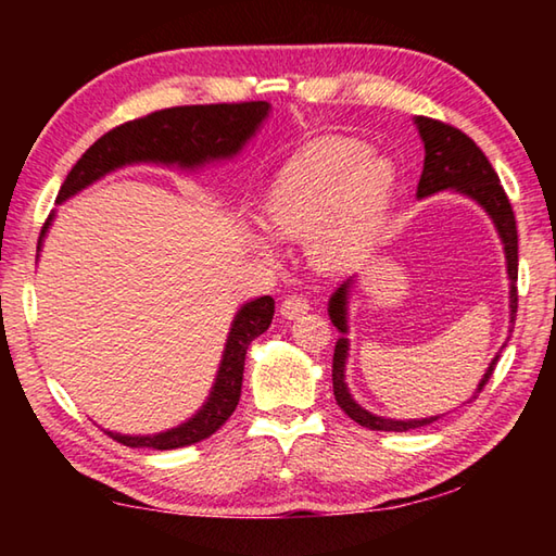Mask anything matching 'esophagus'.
<instances>
[{"label": "esophagus", "mask_w": 556, "mask_h": 556, "mask_svg": "<svg viewBox=\"0 0 556 556\" xmlns=\"http://www.w3.org/2000/svg\"><path fill=\"white\" fill-rule=\"evenodd\" d=\"M308 312V299L306 296H299V294H294V296H287L285 301H281V316L285 318H299L301 314H306Z\"/></svg>", "instance_id": "obj_1"}]
</instances>
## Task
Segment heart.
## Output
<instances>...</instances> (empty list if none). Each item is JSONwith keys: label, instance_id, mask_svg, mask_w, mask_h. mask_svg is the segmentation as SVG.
<instances>
[{"label": "heart", "instance_id": "obj_1", "mask_svg": "<svg viewBox=\"0 0 556 556\" xmlns=\"http://www.w3.org/2000/svg\"><path fill=\"white\" fill-rule=\"evenodd\" d=\"M394 166L353 139L314 142L287 162L262 199V220L279 240L308 242L321 267L351 265L368 250L388 211ZM252 248L275 257V242L252 232Z\"/></svg>", "mask_w": 556, "mask_h": 556}]
</instances>
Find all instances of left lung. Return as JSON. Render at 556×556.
<instances>
[{"instance_id": "1", "label": "left lung", "mask_w": 556, "mask_h": 556, "mask_svg": "<svg viewBox=\"0 0 556 556\" xmlns=\"http://www.w3.org/2000/svg\"><path fill=\"white\" fill-rule=\"evenodd\" d=\"M414 125L419 129L421 142H425V168H421V178L417 186V199H427V195H434L439 191H456L460 195H468L470 201H476L481 208L491 215L497 235L503 240L505 250V262H507V279H510V324L515 326V314H517V225H515V213L513 205L507 201V195L501 186V178H497L495 168L488 162V156L481 152L473 139L464 131L446 125V122L431 119V117H414ZM353 279L343 281L338 287L331 301H328V316H331L333 326L343 336L338 338L336 351H333V394L338 407H341L348 417L365 429L375 431H409L427 427L439 417H427V419H388L378 417L368 409H363L357 404L351 392H348L345 384V361H348V289H351ZM505 348V345H503ZM497 353L483 380L478 382L473 397L485 388V382L491 380V375L497 365ZM468 400V402H470Z\"/></svg>"}]
</instances>
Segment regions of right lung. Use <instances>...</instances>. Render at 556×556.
Here are the masks:
<instances>
[{"instance_id":"add662e5","label":"right lung","mask_w":556,"mask_h":556,"mask_svg":"<svg viewBox=\"0 0 556 556\" xmlns=\"http://www.w3.org/2000/svg\"><path fill=\"white\" fill-rule=\"evenodd\" d=\"M269 115V102H223V105H184L152 112V115L125 122L108 135H102L78 164L71 168L59 191V203L68 201L83 188L96 184L98 178L117 172L129 164H166L181 166L193 172L220 159H232L240 149L255 137L262 122ZM53 215L43 223L41 240ZM275 316V299L260 296L240 306L230 326L228 343H225L218 375H215L213 390L203 407L168 431L147 437L117 434L105 431L115 441L131 448H181L199 444V441L215 434L225 421L230 419L240 402L244 355L250 343L262 336Z\"/></svg>"}]
</instances>
